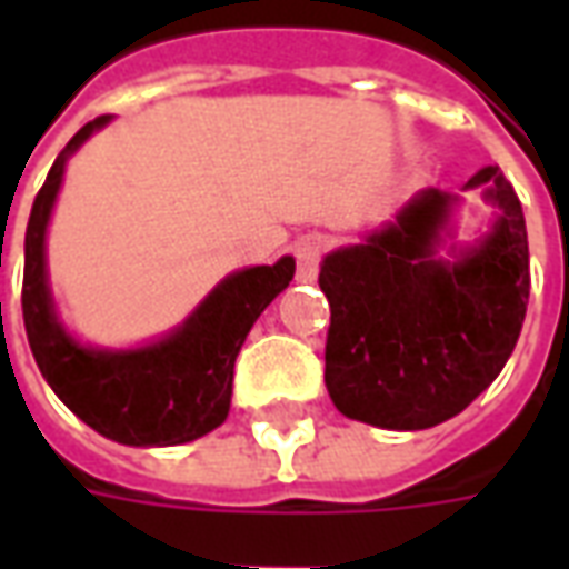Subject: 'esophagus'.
Masks as SVG:
<instances>
[{
	"mask_svg": "<svg viewBox=\"0 0 569 569\" xmlns=\"http://www.w3.org/2000/svg\"><path fill=\"white\" fill-rule=\"evenodd\" d=\"M320 259H322V240H317V237H308V240H301V243H298L296 247V261H298L296 277L301 280V283L317 280Z\"/></svg>",
	"mask_w": 569,
	"mask_h": 569,
	"instance_id": "1",
	"label": "esophagus"
}]
</instances>
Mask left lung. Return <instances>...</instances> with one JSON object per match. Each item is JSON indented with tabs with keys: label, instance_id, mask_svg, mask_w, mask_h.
<instances>
[{
	"label": "left lung",
	"instance_id": "8db88e82",
	"mask_svg": "<svg viewBox=\"0 0 569 569\" xmlns=\"http://www.w3.org/2000/svg\"><path fill=\"white\" fill-rule=\"evenodd\" d=\"M485 188L500 210L481 243L439 259L453 200L420 191L366 243L329 252L320 289L332 322L326 387L350 420L429 429L460 415L512 357L530 296L521 200L497 167L463 188Z\"/></svg>",
	"mask_w": 569,
	"mask_h": 569
}]
</instances>
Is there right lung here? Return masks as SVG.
<instances>
[{"instance_id":"obj_1","label":"right lung","mask_w":569,"mask_h":569,"mask_svg":"<svg viewBox=\"0 0 569 569\" xmlns=\"http://www.w3.org/2000/svg\"><path fill=\"white\" fill-rule=\"evenodd\" d=\"M103 124L109 116L88 121L67 142L32 200L23 243V326L42 378L88 427L133 448L182 445L224 423L237 353L261 310L289 286L296 259L283 256L277 264L224 277L176 332L149 347L97 350L79 345L54 313L44 271V231L67 158Z\"/></svg>"}]
</instances>
